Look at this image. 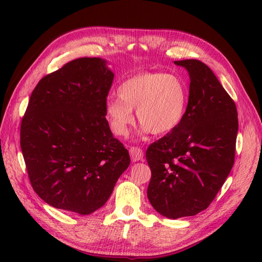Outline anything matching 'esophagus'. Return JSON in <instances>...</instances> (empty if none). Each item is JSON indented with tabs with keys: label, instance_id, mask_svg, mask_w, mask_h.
I'll return each mask as SVG.
<instances>
[{
	"label": "esophagus",
	"instance_id": "obj_1",
	"mask_svg": "<svg viewBox=\"0 0 262 262\" xmlns=\"http://www.w3.org/2000/svg\"><path fill=\"white\" fill-rule=\"evenodd\" d=\"M129 154H130L132 160L134 161V162H136V161L143 160V157H144L143 151H142L140 147H137V146H132L129 148Z\"/></svg>",
	"mask_w": 262,
	"mask_h": 262
}]
</instances>
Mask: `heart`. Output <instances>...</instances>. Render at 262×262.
Returning a JSON list of instances; mask_svg holds the SVG:
<instances>
[{"label": "heart", "mask_w": 262, "mask_h": 262, "mask_svg": "<svg viewBox=\"0 0 262 262\" xmlns=\"http://www.w3.org/2000/svg\"><path fill=\"white\" fill-rule=\"evenodd\" d=\"M118 96L105 102V117L117 136H126L137 118L143 130L164 135L185 119L189 104V88L179 75L143 72L128 77L118 86Z\"/></svg>", "instance_id": "obj_1"}]
</instances>
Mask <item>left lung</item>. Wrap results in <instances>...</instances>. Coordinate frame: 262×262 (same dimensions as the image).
<instances>
[{
	"label": "left lung",
	"instance_id": "left-lung-1",
	"mask_svg": "<svg viewBox=\"0 0 262 262\" xmlns=\"http://www.w3.org/2000/svg\"><path fill=\"white\" fill-rule=\"evenodd\" d=\"M174 64L190 76L185 119L146 151L148 200L173 220L196 215L215 199L234 164L238 128L235 102L213 71L197 59Z\"/></svg>",
	"mask_w": 262,
	"mask_h": 262
}]
</instances>
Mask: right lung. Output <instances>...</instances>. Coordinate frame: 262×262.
<instances>
[{"label": "right lung", "mask_w": 262, "mask_h": 262, "mask_svg": "<svg viewBox=\"0 0 262 262\" xmlns=\"http://www.w3.org/2000/svg\"><path fill=\"white\" fill-rule=\"evenodd\" d=\"M114 73L98 57H81L33 89L20 146L33 190L55 208L89 215L107 203L130 163L105 119Z\"/></svg>", "instance_id": "add662e5"}]
</instances>
